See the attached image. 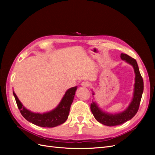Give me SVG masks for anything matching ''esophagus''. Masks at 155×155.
Here are the masks:
<instances>
[{
  "mask_svg": "<svg viewBox=\"0 0 155 155\" xmlns=\"http://www.w3.org/2000/svg\"><path fill=\"white\" fill-rule=\"evenodd\" d=\"M90 85H91L90 83L88 82V81H83V82L81 83V86L83 87H88L90 86Z\"/></svg>",
  "mask_w": 155,
  "mask_h": 155,
  "instance_id": "esophagus-1",
  "label": "esophagus"
}]
</instances>
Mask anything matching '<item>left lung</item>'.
Listing matches in <instances>:
<instances>
[{
	"instance_id": "obj_1",
	"label": "left lung",
	"mask_w": 155,
	"mask_h": 155,
	"mask_svg": "<svg viewBox=\"0 0 155 155\" xmlns=\"http://www.w3.org/2000/svg\"><path fill=\"white\" fill-rule=\"evenodd\" d=\"M120 58L125 62L132 65L135 73L133 97L129 107L124 111L120 113L110 114L100 109L96 101H92L91 104V109L95 119L98 122L110 127L121 125L133 118L138 110L143 91V78L140 73L137 61L125 54H121ZM92 94L94 95V93H92Z\"/></svg>"
}]
</instances>
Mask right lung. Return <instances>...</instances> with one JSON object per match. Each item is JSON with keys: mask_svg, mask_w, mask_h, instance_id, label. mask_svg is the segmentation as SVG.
<instances>
[{"mask_svg": "<svg viewBox=\"0 0 155 155\" xmlns=\"http://www.w3.org/2000/svg\"><path fill=\"white\" fill-rule=\"evenodd\" d=\"M77 87L69 88L65 92L59 104L54 109L45 113H35L31 112L22 105L15 93L13 92L18 109L24 118L33 124L43 127H54L64 123L68 118Z\"/></svg>", "mask_w": 155, "mask_h": 155, "instance_id": "add662e5", "label": "right lung"}]
</instances>
